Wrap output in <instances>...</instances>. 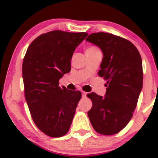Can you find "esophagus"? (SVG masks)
I'll use <instances>...</instances> for the list:
<instances>
[{
    "instance_id": "1",
    "label": "esophagus",
    "mask_w": 158,
    "mask_h": 158,
    "mask_svg": "<svg viewBox=\"0 0 158 158\" xmlns=\"http://www.w3.org/2000/svg\"><path fill=\"white\" fill-rule=\"evenodd\" d=\"M86 95H87V93L85 91H81V96H82V97H86Z\"/></svg>"
}]
</instances>
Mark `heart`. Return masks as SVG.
I'll return each mask as SVG.
<instances>
[{"label": "heart", "instance_id": "1", "mask_svg": "<svg viewBox=\"0 0 158 158\" xmlns=\"http://www.w3.org/2000/svg\"><path fill=\"white\" fill-rule=\"evenodd\" d=\"M87 50H91V51H94V50H99V49L97 48H96V47H90V48H88L87 49Z\"/></svg>", "mask_w": 158, "mask_h": 158}]
</instances>
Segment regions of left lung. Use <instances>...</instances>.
<instances>
[{
  "label": "left lung",
  "mask_w": 158,
  "mask_h": 158,
  "mask_svg": "<svg viewBox=\"0 0 158 158\" xmlns=\"http://www.w3.org/2000/svg\"><path fill=\"white\" fill-rule=\"evenodd\" d=\"M87 41L102 50L99 77L107 80L105 97L88 94L92 108L88 112L92 126L99 134L118 133L131 120L143 88L140 54L131 41L107 32L92 33Z\"/></svg>",
  "instance_id": "1"
}]
</instances>
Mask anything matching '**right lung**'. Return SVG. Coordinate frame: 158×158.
I'll use <instances>...</instances> for the list:
<instances>
[{
  "label": "right lung",
  "instance_id": "1",
  "mask_svg": "<svg viewBox=\"0 0 158 158\" xmlns=\"http://www.w3.org/2000/svg\"><path fill=\"white\" fill-rule=\"evenodd\" d=\"M86 32L54 30L39 35L27 48L22 64L24 94L36 126L52 137L69 131L80 100L79 90L59 86L70 71V60Z\"/></svg>",
  "mask_w": 158,
  "mask_h": 158
}]
</instances>
